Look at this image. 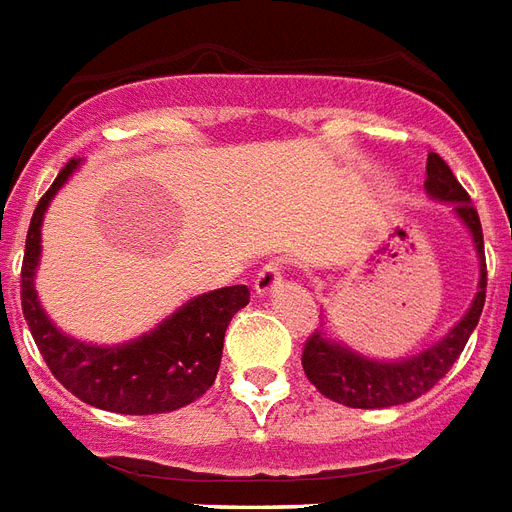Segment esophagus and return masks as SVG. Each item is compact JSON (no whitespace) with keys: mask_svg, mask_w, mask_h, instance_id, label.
<instances>
[{"mask_svg":"<svg viewBox=\"0 0 512 512\" xmlns=\"http://www.w3.org/2000/svg\"><path fill=\"white\" fill-rule=\"evenodd\" d=\"M283 286V264L281 261H270V264H264L259 270V275L253 278V289L259 297H270Z\"/></svg>","mask_w":512,"mask_h":512,"instance_id":"obj_1","label":"esophagus"}]
</instances>
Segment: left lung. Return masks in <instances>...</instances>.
<instances>
[{
	"label": "left lung",
	"instance_id": "8db88e82",
	"mask_svg": "<svg viewBox=\"0 0 512 512\" xmlns=\"http://www.w3.org/2000/svg\"><path fill=\"white\" fill-rule=\"evenodd\" d=\"M425 174H428L425 193L434 201L453 204L455 218L464 223L475 242L477 267H480L475 300L469 305V311L450 327L445 338L401 360H374V357L354 352L346 343L333 338V333L322 322V327L305 341L302 368L313 387L335 404L352 406V409H387V406H401L420 398L453 368L455 360L464 352L469 335L475 333L480 322V313L486 305V251H483L480 218L469 201V193L458 185L450 166L436 152L428 155Z\"/></svg>",
	"mask_w": 512,
	"mask_h": 512
}]
</instances>
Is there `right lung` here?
<instances>
[{"label": "right lung", "instance_id": "add662e5", "mask_svg": "<svg viewBox=\"0 0 512 512\" xmlns=\"http://www.w3.org/2000/svg\"><path fill=\"white\" fill-rule=\"evenodd\" d=\"M81 160H70L59 171L26 234L21 267V308L37 349L62 387L84 404L119 414H163L193 404L215 382L223 354V335L231 316L251 300L248 286H226L199 294L179 305L149 333L117 346H95L65 335L48 319L37 300L35 275L40 264V226L48 204Z\"/></svg>", "mask_w": 512, "mask_h": 512}]
</instances>
